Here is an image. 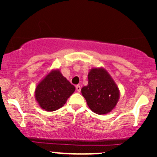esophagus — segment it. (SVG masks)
Masks as SVG:
<instances>
[{
    "instance_id": "34e87169",
    "label": "esophagus",
    "mask_w": 157,
    "mask_h": 157,
    "mask_svg": "<svg viewBox=\"0 0 157 157\" xmlns=\"http://www.w3.org/2000/svg\"><path fill=\"white\" fill-rule=\"evenodd\" d=\"M76 90H77V91L78 92V93H80V90H81V87H80V85H77V86H76Z\"/></svg>"
}]
</instances>
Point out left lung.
<instances>
[{"mask_svg": "<svg viewBox=\"0 0 157 157\" xmlns=\"http://www.w3.org/2000/svg\"><path fill=\"white\" fill-rule=\"evenodd\" d=\"M81 93L89 108L98 115L112 112L120 98L116 83L103 67H94L88 73V84L81 89Z\"/></svg>", "mask_w": 157, "mask_h": 157, "instance_id": "8db88e82", "label": "left lung"}]
</instances>
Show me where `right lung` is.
Instances as JSON below:
<instances>
[{"mask_svg":"<svg viewBox=\"0 0 157 157\" xmlns=\"http://www.w3.org/2000/svg\"><path fill=\"white\" fill-rule=\"evenodd\" d=\"M75 91V86L62 75L59 69H52L35 90V99L41 109L53 112L64 106Z\"/></svg>","mask_w":157,"mask_h":157,"instance_id":"obj_1","label":"right lung"}]
</instances>
